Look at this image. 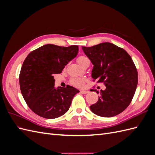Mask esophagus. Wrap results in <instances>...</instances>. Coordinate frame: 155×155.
Returning <instances> with one entry per match:
<instances>
[{"label": "esophagus", "instance_id": "esophagus-1", "mask_svg": "<svg viewBox=\"0 0 155 155\" xmlns=\"http://www.w3.org/2000/svg\"><path fill=\"white\" fill-rule=\"evenodd\" d=\"M88 91H85V90H81L80 91V93L81 94H85L88 93Z\"/></svg>", "mask_w": 155, "mask_h": 155}]
</instances>
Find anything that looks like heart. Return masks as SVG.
I'll use <instances>...</instances> for the list:
<instances>
[{"label":"heart","instance_id":"obj_1","mask_svg":"<svg viewBox=\"0 0 155 155\" xmlns=\"http://www.w3.org/2000/svg\"><path fill=\"white\" fill-rule=\"evenodd\" d=\"M77 61L78 63L83 66L84 64H85L87 62L90 61V60L87 57V56L85 55H80L79 56L77 59ZM70 83L72 85L76 86V87H82L84 84V79L82 78H72L70 79Z\"/></svg>","mask_w":155,"mask_h":155}]
</instances>
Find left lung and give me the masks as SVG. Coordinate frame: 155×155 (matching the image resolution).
Here are the masks:
<instances>
[{
    "instance_id": "1",
    "label": "left lung",
    "mask_w": 155,
    "mask_h": 155,
    "mask_svg": "<svg viewBox=\"0 0 155 155\" xmlns=\"http://www.w3.org/2000/svg\"><path fill=\"white\" fill-rule=\"evenodd\" d=\"M83 50L94 64L93 81L103 83L105 91L90 107L91 111L101 117H112L125 110L130 104L138 84V72L127 51L112 43H103L85 47Z\"/></svg>"
}]
</instances>
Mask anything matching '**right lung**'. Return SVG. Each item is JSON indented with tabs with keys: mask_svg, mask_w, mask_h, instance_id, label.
Listing matches in <instances>:
<instances>
[{
	"mask_svg": "<svg viewBox=\"0 0 155 155\" xmlns=\"http://www.w3.org/2000/svg\"><path fill=\"white\" fill-rule=\"evenodd\" d=\"M78 46L46 45L33 50L23 62L19 74L22 95L30 109L41 117L54 119L66 113L79 91L72 86L54 87L55 74L61 73L78 54Z\"/></svg>",
	"mask_w": 155,
	"mask_h": 155,
	"instance_id": "1",
	"label": "right lung"
}]
</instances>
